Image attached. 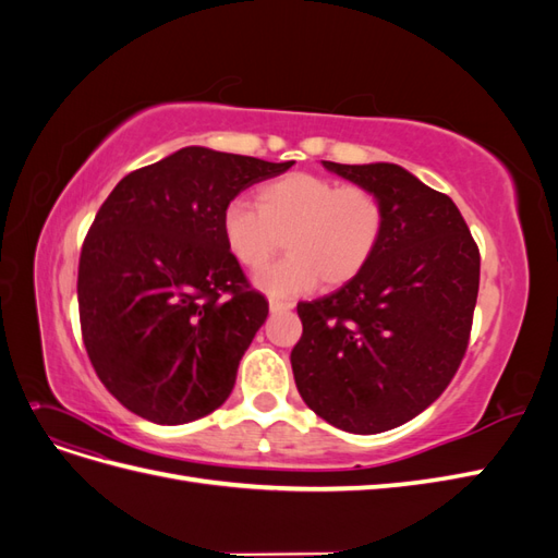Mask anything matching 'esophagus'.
Instances as JSON below:
<instances>
[{
    "mask_svg": "<svg viewBox=\"0 0 558 558\" xmlns=\"http://www.w3.org/2000/svg\"><path fill=\"white\" fill-rule=\"evenodd\" d=\"M293 307H295V302H291V300H277V298L269 300V312H272V314H279V312H291Z\"/></svg>",
    "mask_w": 558,
    "mask_h": 558,
    "instance_id": "obj_1",
    "label": "esophagus"
}]
</instances>
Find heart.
<instances>
[{
    "instance_id": "heart-1",
    "label": "heart",
    "mask_w": 558,
    "mask_h": 558,
    "mask_svg": "<svg viewBox=\"0 0 558 558\" xmlns=\"http://www.w3.org/2000/svg\"><path fill=\"white\" fill-rule=\"evenodd\" d=\"M223 240L240 265L260 269L283 243L290 256L263 269L256 283L269 295L305 293L320 281L337 289L359 277L379 248L384 199L365 185L310 172L263 183L256 207L234 199L226 207Z\"/></svg>"
}]
</instances>
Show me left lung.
Instances as JSON below:
<instances>
[{"label":"left lung","mask_w":558,"mask_h":558,"mask_svg":"<svg viewBox=\"0 0 558 558\" xmlns=\"http://www.w3.org/2000/svg\"><path fill=\"white\" fill-rule=\"evenodd\" d=\"M324 165L384 199L386 228L359 277L298 302L293 377L328 424L384 433L424 412L459 369L477 305L480 248L451 197L402 167Z\"/></svg>","instance_id":"obj_1"}]
</instances>
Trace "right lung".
I'll list each match as a JSON object with an SVG mask.
<instances>
[{"instance_id": "add662e5", "label": "right lung", "mask_w": 558, "mask_h": 558, "mask_svg": "<svg viewBox=\"0 0 558 558\" xmlns=\"http://www.w3.org/2000/svg\"><path fill=\"white\" fill-rule=\"evenodd\" d=\"M185 146L118 181L83 240L81 335L107 391L154 424H189L228 400L269 305L226 240V207L289 170Z\"/></svg>"}]
</instances>
